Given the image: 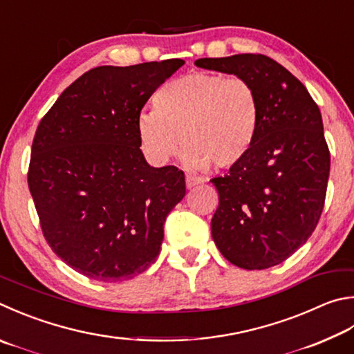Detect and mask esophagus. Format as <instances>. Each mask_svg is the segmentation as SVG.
<instances>
[{
    "label": "esophagus",
    "mask_w": 354,
    "mask_h": 354,
    "mask_svg": "<svg viewBox=\"0 0 354 354\" xmlns=\"http://www.w3.org/2000/svg\"><path fill=\"white\" fill-rule=\"evenodd\" d=\"M185 183H187V189H194V187H196V185L204 183V178L195 176V175H187V179H185Z\"/></svg>",
    "instance_id": "obj_1"
}]
</instances>
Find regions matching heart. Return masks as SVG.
Returning <instances> with one entry per match:
<instances>
[{"instance_id": "obj_1", "label": "heart", "mask_w": 354, "mask_h": 354, "mask_svg": "<svg viewBox=\"0 0 354 354\" xmlns=\"http://www.w3.org/2000/svg\"><path fill=\"white\" fill-rule=\"evenodd\" d=\"M153 110L138 115L140 147L155 162L176 156L181 145L195 169L239 165L259 136L261 106L248 79L218 73H190L164 83Z\"/></svg>"}]
</instances>
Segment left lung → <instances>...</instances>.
I'll use <instances>...</instances> for the list:
<instances>
[{
  "label": "left lung",
  "mask_w": 354,
  "mask_h": 354,
  "mask_svg": "<svg viewBox=\"0 0 354 354\" xmlns=\"http://www.w3.org/2000/svg\"><path fill=\"white\" fill-rule=\"evenodd\" d=\"M195 65L248 79L261 106L252 150L227 175L212 179L220 196L212 236L235 266L280 265L310 239L324 210L330 150L319 106L297 77L263 54Z\"/></svg>",
  "instance_id": "obj_1"
}]
</instances>
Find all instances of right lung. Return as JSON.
Instances as JSON below:
<instances>
[{
	"mask_svg": "<svg viewBox=\"0 0 354 354\" xmlns=\"http://www.w3.org/2000/svg\"><path fill=\"white\" fill-rule=\"evenodd\" d=\"M181 59L89 69L43 115L28 185L41 232L74 271L124 281L155 263L184 171L147 164L138 115Z\"/></svg>",
	"mask_w": 354,
	"mask_h": 354,
	"instance_id": "right-lung-1",
	"label": "right lung"
}]
</instances>
